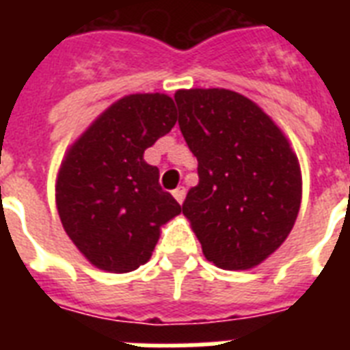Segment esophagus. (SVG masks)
I'll return each instance as SVG.
<instances>
[{"label":"esophagus","instance_id":"obj_1","mask_svg":"<svg viewBox=\"0 0 350 350\" xmlns=\"http://www.w3.org/2000/svg\"><path fill=\"white\" fill-rule=\"evenodd\" d=\"M185 187H178V189H176V191H172V196L176 198V202L180 203H183V200H185Z\"/></svg>","mask_w":350,"mask_h":350}]
</instances>
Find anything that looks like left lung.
Here are the masks:
<instances>
[{"label": "left lung", "instance_id": "1", "mask_svg": "<svg viewBox=\"0 0 350 350\" xmlns=\"http://www.w3.org/2000/svg\"><path fill=\"white\" fill-rule=\"evenodd\" d=\"M174 100L200 178L183 214L203 254L227 271L260 265L298 218L301 170L291 143L254 101L234 90H178Z\"/></svg>", "mask_w": 350, "mask_h": 350}]
</instances>
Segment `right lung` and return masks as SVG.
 <instances>
[{"label":"right lung","mask_w":350,"mask_h":350,"mask_svg":"<svg viewBox=\"0 0 350 350\" xmlns=\"http://www.w3.org/2000/svg\"><path fill=\"white\" fill-rule=\"evenodd\" d=\"M176 125L167 94H131L112 103L70 145L56 180V205L67 236L94 267L131 272L147 263L180 203L159 187L143 159Z\"/></svg>","instance_id":"1"}]
</instances>
